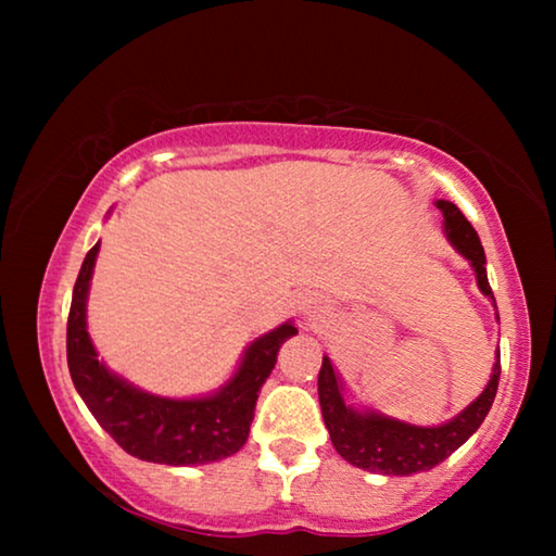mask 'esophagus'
<instances>
[{"label":"esophagus","mask_w":556,"mask_h":556,"mask_svg":"<svg viewBox=\"0 0 556 556\" xmlns=\"http://www.w3.org/2000/svg\"><path fill=\"white\" fill-rule=\"evenodd\" d=\"M304 316H308V321H312L314 316H318V306L314 304V301H308V304L304 306Z\"/></svg>","instance_id":"esophagus-1"}]
</instances>
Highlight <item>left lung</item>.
Here are the masks:
<instances>
[{"label":"left lung","mask_w":556,"mask_h":556,"mask_svg":"<svg viewBox=\"0 0 556 556\" xmlns=\"http://www.w3.org/2000/svg\"><path fill=\"white\" fill-rule=\"evenodd\" d=\"M437 205L444 213L446 238L454 242V248L460 255L470 260L478 277V287H481L485 296L493 299L485 275L483 244L478 232L473 230V225L466 220V215L454 203L437 201ZM497 380H501V363H495L491 382H488L481 397L470 402L448 425L414 427L384 417V414L378 412L361 414L353 407H348L343 402L341 382L336 378L333 365L328 357H324L321 370H318V402H321V414L333 446L348 464L372 470V473L409 476L439 466L441 460L454 454L483 425L485 414L493 407Z\"/></svg>","instance_id":"obj_1"}]
</instances>
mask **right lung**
Returning a JSON list of instances; mask_svg holds the SVG:
<instances>
[{"label": "right lung", "instance_id": "right-lung-1", "mask_svg": "<svg viewBox=\"0 0 556 556\" xmlns=\"http://www.w3.org/2000/svg\"><path fill=\"white\" fill-rule=\"evenodd\" d=\"M100 242L83 260L68 314V370L75 390L92 417L127 454L166 466L211 464L238 454L250 434L262 382L269 378L277 353L296 328L285 324L257 338L242 357L240 370L225 388L203 400H166L131 388L98 361L86 331V299Z\"/></svg>", "mask_w": 556, "mask_h": 556}]
</instances>
